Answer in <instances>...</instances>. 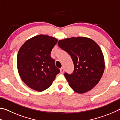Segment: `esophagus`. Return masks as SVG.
<instances>
[{"label": "esophagus", "mask_w": 120, "mask_h": 120, "mask_svg": "<svg viewBox=\"0 0 120 120\" xmlns=\"http://www.w3.org/2000/svg\"><path fill=\"white\" fill-rule=\"evenodd\" d=\"M60 73H64V68H61V69H60Z\"/></svg>", "instance_id": "1"}]
</instances>
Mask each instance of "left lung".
<instances>
[{
  "instance_id": "left-lung-1",
  "label": "left lung",
  "mask_w": 120,
  "mask_h": 120,
  "mask_svg": "<svg viewBox=\"0 0 120 120\" xmlns=\"http://www.w3.org/2000/svg\"><path fill=\"white\" fill-rule=\"evenodd\" d=\"M58 44L71 56L74 64L72 73H64L69 86L78 93L92 89L101 79L105 68L104 56L99 45L84 37L60 40Z\"/></svg>"
}]
</instances>
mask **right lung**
<instances>
[{
    "label": "right lung",
    "mask_w": 120,
    "mask_h": 120,
    "mask_svg": "<svg viewBox=\"0 0 120 120\" xmlns=\"http://www.w3.org/2000/svg\"><path fill=\"white\" fill-rule=\"evenodd\" d=\"M58 39L40 34L28 39L17 55L19 75L23 82L33 90L42 92L51 86L60 72L50 53Z\"/></svg>",
    "instance_id": "obj_1"
}]
</instances>
